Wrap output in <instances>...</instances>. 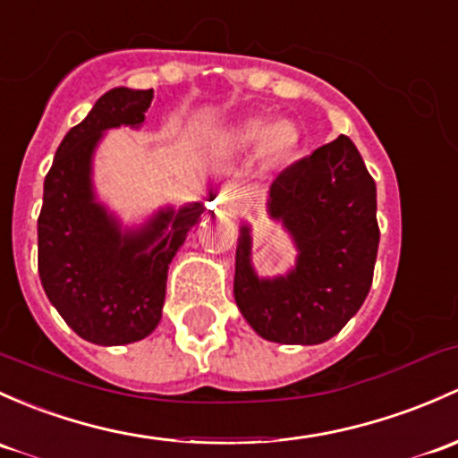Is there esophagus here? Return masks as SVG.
I'll return each instance as SVG.
<instances>
[{
  "label": "esophagus",
  "instance_id": "esophagus-1",
  "mask_svg": "<svg viewBox=\"0 0 458 458\" xmlns=\"http://www.w3.org/2000/svg\"><path fill=\"white\" fill-rule=\"evenodd\" d=\"M242 199H243V195H242V189H239L237 182H228V184L221 186L219 201H221V206L228 210V213H237V210L242 208Z\"/></svg>",
  "mask_w": 458,
  "mask_h": 458
}]
</instances>
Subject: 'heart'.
Segmentation results:
<instances>
[{
	"label": "heart",
	"instance_id": "1",
	"mask_svg": "<svg viewBox=\"0 0 458 458\" xmlns=\"http://www.w3.org/2000/svg\"><path fill=\"white\" fill-rule=\"evenodd\" d=\"M267 136V123L266 120H259V118H252V120H243L242 124H237L233 131V138L237 142H243V144H250V142H259L261 138ZM272 142L274 144H283L285 142V133L278 129V131L272 133Z\"/></svg>",
	"mask_w": 458,
	"mask_h": 458
}]
</instances>
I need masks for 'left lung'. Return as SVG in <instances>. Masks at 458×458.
<instances>
[{"label": "left lung", "mask_w": 458, "mask_h": 458, "mask_svg": "<svg viewBox=\"0 0 458 458\" xmlns=\"http://www.w3.org/2000/svg\"><path fill=\"white\" fill-rule=\"evenodd\" d=\"M267 213L296 243L287 276L259 278L250 263V228L242 225L234 301L261 338L320 344L362 307L377 259L375 180L351 138L338 136L278 173Z\"/></svg>", "instance_id": "left-lung-1"}]
</instances>
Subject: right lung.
<instances>
[{"instance_id":"1","label":"right lung","mask_w":458,"mask_h":458,"mask_svg":"<svg viewBox=\"0 0 458 458\" xmlns=\"http://www.w3.org/2000/svg\"><path fill=\"white\" fill-rule=\"evenodd\" d=\"M153 89L115 88L65 133L43 182L38 276L61 318L103 346L147 338L162 318L168 263L204 213L201 204L160 210L138 230L94 199L91 156L107 129L140 127Z\"/></svg>"}]
</instances>
